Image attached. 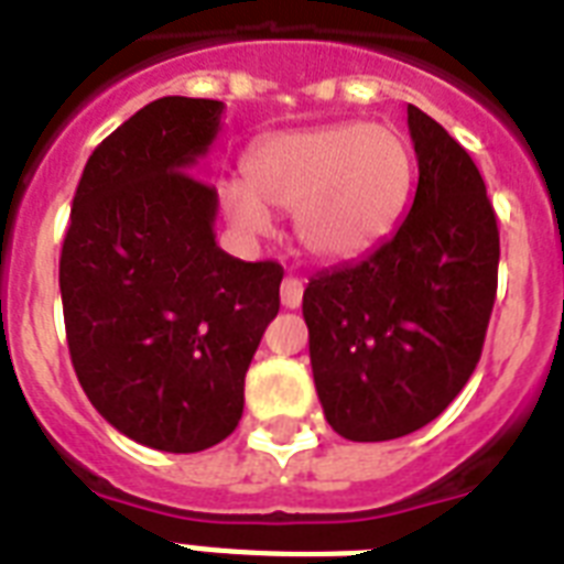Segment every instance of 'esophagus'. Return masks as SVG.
I'll return each mask as SVG.
<instances>
[{"label":"esophagus","instance_id":"esophagus-1","mask_svg":"<svg viewBox=\"0 0 564 564\" xmlns=\"http://www.w3.org/2000/svg\"><path fill=\"white\" fill-rule=\"evenodd\" d=\"M301 299H304V281L295 278V274H286L281 283V301L286 310L301 307Z\"/></svg>","mask_w":564,"mask_h":564}]
</instances>
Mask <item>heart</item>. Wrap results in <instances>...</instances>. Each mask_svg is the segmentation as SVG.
<instances>
[{
    "mask_svg": "<svg viewBox=\"0 0 564 564\" xmlns=\"http://www.w3.org/2000/svg\"><path fill=\"white\" fill-rule=\"evenodd\" d=\"M246 181L221 193L242 234L269 230L265 207L295 213L307 254L348 263L398 228L412 193V152L394 128L339 122L263 140L248 154Z\"/></svg>",
    "mask_w": 564,
    "mask_h": 564,
    "instance_id": "heart-1",
    "label": "heart"
}]
</instances>
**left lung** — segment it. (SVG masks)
Segmentation results:
<instances>
[{
    "label": "left lung",
    "mask_w": 564,
    "mask_h": 564,
    "mask_svg": "<svg viewBox=\"0 0 564 564\" xmlns=\"http://www.w3.org/2000/svg\"><path fill=\"white\" fill-rule=\"evenodd\" d=\"M419 187L392 237L304 290L310 362L327 424L351 442L415 433L480 362L498 295L500 234L471 154L406 108Z\"/></svg>",
    "instance_id": "left-lung-1"
}]
</instances>
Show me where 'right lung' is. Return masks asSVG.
I'll use <instances>...</instances> for the list:
<instances>
[{
	"instance_id": "obj_1",
	"label": "right lung",
	"mask_w": 564,
	"mask_h": 564,
	"mask_svg": "<svg viewBox=\"0 0 564 564\" xmlns=\"http://www.w3.org/2000/svg\"><path fill=\"white\" fill-rule=\"evenodd\" d=\"M225 105L163 96L84 166L61 251L78 383L119 433L195 454L237 430L246 371L281 310L283 269L216 246L219 195L193 166Z\"/></svg>"
}]
</instances>
